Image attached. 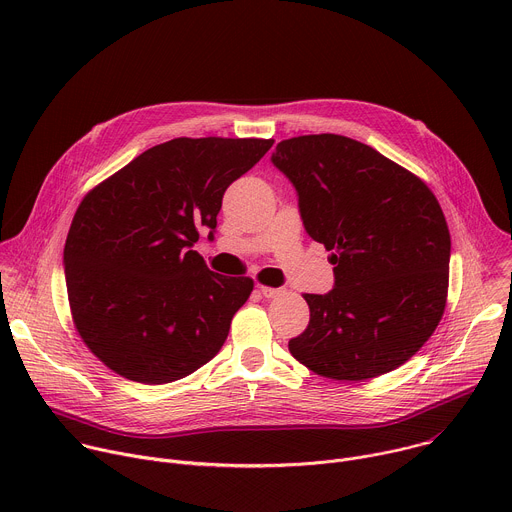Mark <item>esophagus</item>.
<instances>
[{
  "mask_svg": "<svg viewBox=\"0 0 512 512\" xmlns=\"http://www.w3.org/2000/svg\"><path fill=\"white\" fill-rule=\"evenodd\" d=\"M259 291H261L263 298H277V296L283 294L281 287H269V285H259Z\"/></svg>",
  "mask_w": 512,
  "mask_h": 512,
  "instance_id": "obj_1",
  "label": "esophagus"
}]
</instances>
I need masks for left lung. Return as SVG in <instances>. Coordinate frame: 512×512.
<instances>
[{
	"instance_id": "obj_1",
	"label": "left lung",
	"mask_w": 512,
	"mask_h": 512,
	"mask_svg": "<svg viewBox=\"0 0 512 512\" xmlns=\"http://www.w3.org/2000/svg\"><path fill=\"white\" fill-rule=\"evenodd\" d=\"M298 190L308 235L334 251V289L304 294L308 328L289 352L316 375L367 381L407 362L440 324L450 231L423 180L371 145L320 133L271 156Z\"/></svg>"
}]
</instances>
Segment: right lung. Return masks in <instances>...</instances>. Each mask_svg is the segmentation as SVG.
<instances>
[{"label": "right lung", "mask_w": 512, "mask_h": 512, "mask_svg": "<svg viewBox=\"0 0 512 512\" xmlns=\"http://www.w3.org/2000/svg\"><path fill=\"white\" fill-rule=\"evenodd\" d=\"M273 139L176 137L95 186L64 245L72 322L113 373L143 385L192 375L221 350L251 277H225L192 251L216 229L225 190Z\"/></svg>", "instance_id": "1"}]
</instances>
